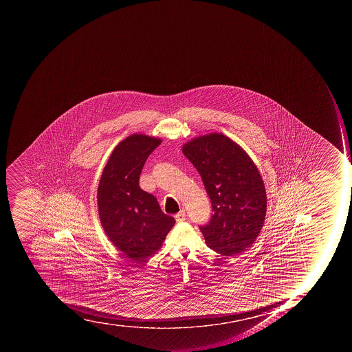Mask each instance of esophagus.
<instances>
[{"mask_svg":"<svg viewBox=\"0 0 352 352\" xmlns=\"http://www.w3.org/2000/svg\"><path fill=\"white\" fill-rule=\"evenodd\" d=\"M175 219L177 222H183L186 220V212L185 210H180L177 214H175Z\"/></svg>","mask_w":352,"mask_h":352,"instance_id":"34e87169","label":"esophagus"}]
</instances>
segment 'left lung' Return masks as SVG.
<instances>
[{
	"label": "left lung",
	"mask_w": 352,
	"mask_h": 352,
	"mask_svg": "<svg viewBox=\"0 0 352 352\" xmlns=\"http://www.w3.org/2000/svg\"><path fill=\"white\" fill-rule=\"evenodd\" d=\"M184 155L201 176L213 214L199 227L206 243L232 256L251 247L263 228L266 191L258 167L247 152L222 133L187 142Z\"/></svg>",
	"instance_id": "1"
}]
</instances>
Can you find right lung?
I'll use <instances>...</instances> for the list:
<instances>
[{"label": "right lung", "instance_id": "add662e5", "mask_svg": "<svg viewBox=\"0 0 352 352\" xmlns=\"http://www.w3.org/2000/svg\"><path fill=\"white\" fill-rule=\"evenodd\" d=\"M161 143V139L144 134H132L120 142L98 186V210L105 234L134 261L155 254L175 224L155 197L139 185L147 157Z\"/></svg>", "mask_w": 352, "mask_h": 352}]
</instances>
